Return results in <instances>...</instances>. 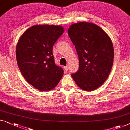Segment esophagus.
Returning <instances> with one entry per match:
<instances>
[{"mask_svg": "<svg viewBox=\"0 0 130 130\" xmlns=\"http://www.w3.org/2000/svg\"><path fill=\"white\" fill-rule=\"evenodd\" d=\"M69 68V66H65V67H64V70H65V71H68Z\"/></svg>", "mask_w": 130, "mask_h": 130, "instance_id": "obj_1", "label": "esophagus"}]
</instances>
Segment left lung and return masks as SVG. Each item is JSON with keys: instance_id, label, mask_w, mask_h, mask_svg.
<instances>
[{"instance_id": "obj_1", "label": "left lung", "mask_w": 130, "mask_h": 130, "mask_svg": "<svg viewBox=\"0 0 130 130\" xmlns=\"http://www.w3.org/2000/svg\"><path fill=\"white\" fill-rule=\"evenodd\" d=\"M68 35L79 59L78 70L71 77L79 87L86 91L95 90L105 82L112 69L114 48L107 34L95 24H73Z\"/></svg>"}]
</instances>
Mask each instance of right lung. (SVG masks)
Masks as SVG:
<instances>
[{
	"label": "right lung",
	"instance_id": "obj_1",
	"mask_svg": "<svg viewBox=\"0 0 130 130\" xmlns=\"http://www.w3.org/2000/svg\"><path fill=\"white\" fill-rule=\"evenodd\" d=\"M64 32L61 26L35 25L20 37L16 60L20 71L30 84L40 91H48L57 85L63 69L54 62L53 47Z\"/></svg>",
	"mask_w": 130,
	"mask_h": 130
}]
</instances>
